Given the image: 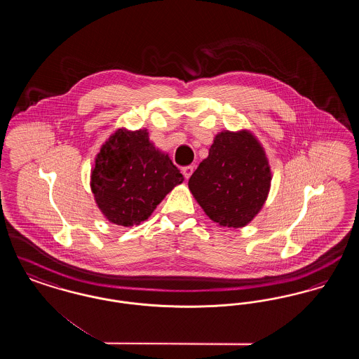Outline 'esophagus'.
Here are the masks:
<instances>
[{"label": "esophagus", "instance_id": "34e87169", "mask_svg": "<svg viewBox=\"0 0 359 359\" xmlns=\"http://www.w3.org/2000/svg\"><path fill=\"white\" fill-rule=\"evenodd\" d=\"M182 172H183L184 177L188 179V177L192 175V172H194V165H187V167H183V168H182Z\"/></svg>", "mask_w": 359, "mask_h": 359}]
</instances>
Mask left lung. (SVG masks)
<instances>
[{
  "label": "left lung",
  "mask_w": 359,
  "mask_h": 359,
  "mask_svg": "<svg viewBox=\"0 0 359 359\" xmlns=\"http://www.w3.org/2000/svg\"><path fill=\"white\" fill-rule=\"evenodd\" d=\"M271 182L268 157L253 133L223 130L189 177L188 187L211 221L238 229L259 212Z\"/></svg>",
  "instance_id": "1"
}]
</instances>
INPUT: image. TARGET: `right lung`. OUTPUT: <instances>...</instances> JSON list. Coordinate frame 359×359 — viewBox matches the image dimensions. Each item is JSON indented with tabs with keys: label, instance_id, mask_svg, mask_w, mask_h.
Wrapping results in <instances>:
<instances>
[{
	"label": "right lung",
	"instance_id": "1",
	"mask_svg": "<svg viewBox=\"0 0 359 359\" xmlns=\"http://www.w3.org/2000/svg\"><path fill=\"white\" fill-rule=\"evenodd\" d=\"M184 177L156 149L147 129L121 128L109 137L91 170V191L109 222L130 227L148 219Z\"/></svg>",
	"mask_w": 359,
	"mask_h": 359
}]
</instances>
